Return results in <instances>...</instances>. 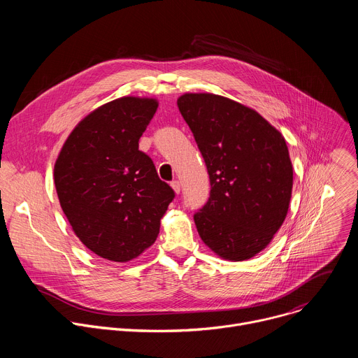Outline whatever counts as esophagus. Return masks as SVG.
Listing matches in <instances>:
<instances>
[{"label":"esophagus","mask_w":358,"mask_h":358,"mask_svg":"<svg viewBox=\"0 0 358 358\" xmlns=\"http://www.w3.org/2000/svg\"><path fill=\"white\" fill-rule=\"evenodd\" d=\"M171 188L174 189V192H176V194H180V191H181V182H180V181H177V180H176V181H173V182H171Z\"/></svg>","instance_id":"obj_1"}]
</instances>
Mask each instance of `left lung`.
<instances>
[{
	"instance_id": "obj_1",
	"label": "left lung",
	"mask_w": 358,
	"mask_h": 358,
	"mask_svg": "<svg viewBox=\"0 0 358 358\" xmlns=\"http://www.w3.org/2000/svg\"><path fill=\"white\" fill-rule=\"evenodd\" d=\"M177 105L206 162L211 192L196 231L227 261H248L282 227L293 167L285 137L258 112L214 93H185Z\"/></svg>"
}]
</instances>
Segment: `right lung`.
Instances as JSON below:
<instances>
[{"instance_id": "add662e5", "label": "right lung", "mask_w": 358, "mask_h": 358, "mask_svg": "<svg viewBox=\"0 0 358 358\" xmlns=\"http://www.w3.org/2000/svg\"><path fill=\"white\" fill-rule=\"evenodd\" d=\"M152 97L123 96L83 117L54 169L64 214L97 257L129 262L156 242L174 198L138 140L155 116Z\"/></svg>"}]
</instances>
